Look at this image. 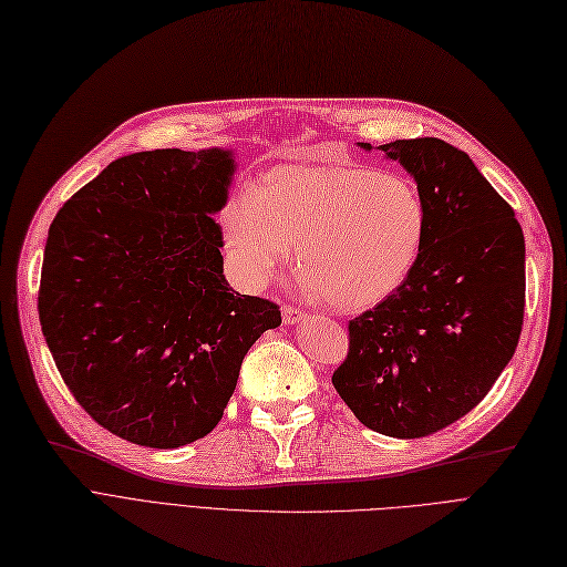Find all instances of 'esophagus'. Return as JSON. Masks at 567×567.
I'll list each match as a JSON object with an SVG mask.
<instances>
[{"label":"esophagus","instance_id":"1","mask_svg":"<svg viewBox=\"0 0 567 567\" xmlns=\"http://www.w3.org/2000/svg\"><path fill=\"white\" fill-rule=\"evenodd\" d=\"M282 319H285V324H299V322H303L306 319V312H301L299 308H293V306H285L282 308Z\"/></svg>","mask_w":567,"mask_h":567}]
</instances>
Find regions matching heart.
Returning <instances> with one entry per match:
<instances>
[{"instance_id": "1", "label": "heart", "mask_w": 567, "mask_h": 567, "mask_svg": "<svg viewBox=\"0 0 567 567\" xmlns=\"http://www.w3.org/2000/svg\"><path fill=\"white\" fill-rule=\"evenodd\" d=\"M238 278L264 287L297 243L301 287L340 310H365L410 278L429 213L410 178L352 162L270 168L234 196L223 217Z\"/></svg>"}]
</instances>
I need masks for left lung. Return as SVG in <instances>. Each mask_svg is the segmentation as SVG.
Wrapping results in <instances>:
<instances>
[{"label": "left lung", "mask_w": 567, "mask_h": 567, "mask_svg": "<svg viewBox=\"0 0 567 567\" xmlns=\"http://www.w3.org/2000/svg\"><path fill=\"white\" fill-rule=\"evenodd\" d=\"M378 147L420 187L426 243L403 287L352 319L331 380L363 426L410 440L461 420L509 363L524 324L526 243L509 204L458 147Z\"/></svg>", "instance_id": "left-lung-1"}]
</instances>
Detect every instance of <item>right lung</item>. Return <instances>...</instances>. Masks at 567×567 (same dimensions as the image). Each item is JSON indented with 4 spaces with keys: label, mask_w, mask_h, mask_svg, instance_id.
Returning <instances> with one entry per match:
<instances>
[{
    "label": "right lung",
    "mask_w": 567,
    "mask_h": 567,
    "mask_svg": "<svg viewBox=\"0 0 567 567\" xmlns=\"http://www.w3.org/2000/svg\"><path fill=\"white\" fill-rule=\"evenodd\" d=\"M236 159L225 147L111 162L48 231L39 319L73 399L106 431L174 450L208 435L280 308L229 287L223 229Z\"/></svg>",
    "instance_id": "obj_1"
}]
</instances>
